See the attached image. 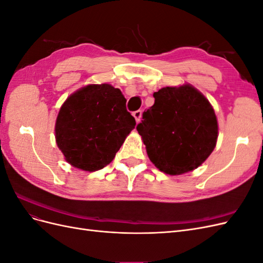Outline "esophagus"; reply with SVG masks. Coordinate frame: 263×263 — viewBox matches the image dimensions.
<instances>
[{
	"instance_id": "34e87169",
	"label": "esophagus",
	"mask_w": 263,
	"mask_h": 263,
	"mask_svg": "<svg viewBox=\"0 0 263 263\" xmlns=\"http://www.w3.org/2000/svg\"><path fill=\"white\" fill-rule=\"evenodd\" d=\"M135 119H136V122L139 123L140 122V118H141V110L138 109V110H135V112L133 113Z\"/></svg>"
}]
</instances>
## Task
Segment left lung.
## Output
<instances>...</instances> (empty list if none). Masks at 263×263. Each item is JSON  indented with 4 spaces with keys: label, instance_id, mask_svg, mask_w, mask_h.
Listing matches in <instances>:
<instances>
[{
    "label": "left lung",
    "instance_id": "8db88e82",
    "mask_svg": "<svg viewBox=\"0 0 263 263\" xmlns=\"http://www.w3.org/2000/svg\"><path fill=\"white\" fill-rule=\"evenodd\" d=\"M154 98L155 104L142 113L136 127L151 162L170 176L196 169L218 137L211 103L191 84L162 87Z\"/></svg>",
    "mask_w": 263,
    "mask_h": 263
}]
</instances>
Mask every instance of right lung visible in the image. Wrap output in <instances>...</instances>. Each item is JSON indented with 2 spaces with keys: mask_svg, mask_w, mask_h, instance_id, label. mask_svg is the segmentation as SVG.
Returning a JSON list of instances; mask_svg holds the SVG:
<instances>
[{
  "mask_svg": "<svg viewBox=\"0 0 263 263\" xmlns=\"http://www.w3.org/2000/svg\"><path fill=\"white\" fill-rule=\"evenodd\" d=\"M135 125L121 90L107 83L89 84L60 107L55 142L67 162L93 172L112 162Z\"/></svg>",
  "mask_w": 263,
  "mask_h": 263,
  "instance_id": "right-lung-1",
  "label": "right lung"
}]
</instances>
